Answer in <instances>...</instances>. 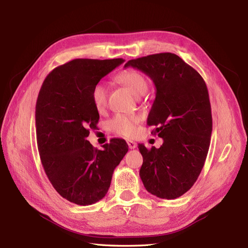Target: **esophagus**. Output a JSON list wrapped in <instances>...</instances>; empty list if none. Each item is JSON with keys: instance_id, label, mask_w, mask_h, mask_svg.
<instances>
[{"instance_id": "esophagus-1", "label": "esophagus", "mask_w": 248, "mask_h": 248, "mask_svg": "<svg viewBox=\"0 0 248 248\" xmlns=\"http://www.w3.org/2000/svg\"><path fill=\"white\" fill-rule=\"evenodd\" d=\"M127 144H128L129 149H134V148H137V142H136V141H133V140H127Z\"/></svg>"}]
</instances>
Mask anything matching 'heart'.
I'll use <instances>...</instances> for the list:
<instances>
[{"mask_svg":"<svg viewBox=\"0 0 248 248\" xmlns=\"http://www.w3.org/2000/svg\"><path fill=\"white\" fill-rule=\"evenodd\" d=\"M117 80L128 88L133 95L138 97L145 95L148 90V81L140 72L134 69H128L120 72ZM108 89L104 82H97L91 92L93 106L97 110H103L108 104ZM139 115L117 114L108 122V128L118 136L129 138L136 132V125L140 122Z\"/></svg>","mask_w":248,"mask_h":248,"instance_id":"1","label":"heart"}]
</instances>
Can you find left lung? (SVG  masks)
Masks as SVG:
<instances>
[{"instance_id": "8db88e82", "label": "left lung", "mask_w": 248, "mask_h": 248, "mask_svg": "<svg viewBox=\"0 0 248 248\" xmlns=\"http://www.w3.org/2000/svg\"><path fill=\"white\" fill-rule=\"evenodd\" d=\"M131 66L151 78L156 97L147 124L163 139L160 148L139 145L140 176L146 189L160 199L183 196L196 183L210 146L212 114L201 74L171 52L130 60Z\"/></svg>"}]
</instances>
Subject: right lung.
<instances>
[{
  "label": "right lung",
  "instance_id": "right-lung-1",
  "mask_svg": "<svg viewBox=\"0 0 248 248\" xmlns=\"http://www.w3.org/2000/svg\"><path fill=\"white\" fill-rule=\"evenodd\" d=\"M123 59H76L44 79L36 102V137L42 167L60 196L80 206L106 197L112 172L128 151L121 139L103 150L87 140L99 121L91 99L94 86Z\"/></svg>",
  "mask_w": 248,
  "mask_h": 248
}]
</instances>
